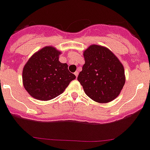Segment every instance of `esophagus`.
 <instances>
[{"label": "esophagus", "mask_w": 150, "mask_h": 150, "mask_svg": "<svg viewBox=\"0 0 150 150\" xmlns=\"http://www.w3.org/2000/svg\"><path fill=\"white\" fill-rule=\"evenodd\" d=\"M74 74H75V76H76L77 78H78V71H76V72H75V73H74Z\"/></svg>", "instance_id": "34e87169"}]
</instances>
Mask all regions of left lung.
<instances>
[{
    "instance_id": "left-lung-1",
    "label": "left lung",
    "mask_w": 150,
    "mask_h": 150,
    "mask_svg": "<svg viewBox=\"0 0 150 150\" xmlns=\"http://www.w3.org/2000/svg\"><path fill=\"white\" fill-rule=\"evenodd\" d=\"M85 64L78 81L86 94L97 103L117 98L125 83L124 67L107 47L92 45L83 52Z\"/></svg>"
}]
</instances>
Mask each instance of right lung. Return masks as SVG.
<instances>
[{"label":"right lung","instance_id":"right-lung-1","mask_svg":"<svg viewBox=\"0 0 150 150\" xmlns=\"http://www.w3.org/2000/svg\"><path fill=\"white\" fill-rule=\"evenodd\" d=\"M60 54L55 47L47 46L35 53L24 66L23 86L33 98L52 100L75 79V75L68 70L67 64L59 62Z\"/></svg>","mask_w":150,"mask_h":150}]
</instances>
